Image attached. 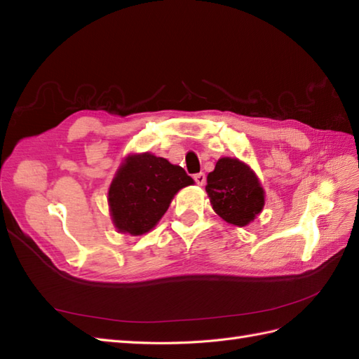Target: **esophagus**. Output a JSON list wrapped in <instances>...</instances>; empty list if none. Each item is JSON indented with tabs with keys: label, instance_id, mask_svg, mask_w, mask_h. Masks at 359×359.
Wrapping results in <instances>:
<instances>
[{
	"label": "esophagus",
	"instance_id": "34e87169",
	"mask_svg": "<svg viewBox=\"0 0 359 359\" xmlns=\"http://www.w3.org/2000/svg\"><path fill=\"white\" fill-rule=\"evenodd\" d=\"M194 180H196L197 185L203 187V185H205V182H206L205 174H203V172H197V174H194Z\"/></svg>",
	"mask_w": 359,
	"mask_h": 359
}]
</instances>
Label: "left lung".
Listing matches in <instances>:
<instances>
[{
	"mask_svg": "<svg viewBox=\"0 0 359 359\" xmlns=\"http://www.w3.org/2000/svg\"><path fill=\"white\" fill-rule=\"evenodd\" d=\"M206 182L212 210L232 226H246L263 211L262 183L251 166L237 157H220Z\"/></svg>",
	"mask_w": 359,
	"mask_h": 359,
	"instance_id": "8db88e82",
	"label": "left lung"
}]
</instances>
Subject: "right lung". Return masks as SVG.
Listing matches in <instances>:
<instances>
[{
	"mask_svg": "<svg viewBox=\"0 0 359 359\" xmlns=\"http://www.w3.org/2000/svg\"><path fill=\"white\" fill-rule=\"evenodd\" d=\"M185 170L153 153L128 154L108 188V208L122 234L144 236L151 231L182 188L193 185Z\"/></svg>",
	"mask_w": 359,
	"mask_h": 359,
	"instance_id": "add662e5",
	"label": "right lung"
}]
</instances>
